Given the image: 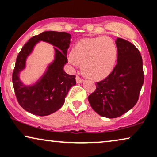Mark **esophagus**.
Wrapping results in <instances>:
<instances>
[{
    "label": "esophagus",
    "instance_id": "34e87169",
    "mask_svg": "<svg viewBox=\"0 0 157 157\" xmlns=\"http://www.w3.org/2000/svg\"><path fill=\"white\" fill-rule=\"evenodd\" d=\"M76 82L77 84H80V83H82L83 82V80L82 78H80L79 76H76Z\"/></svg>",
    "mask_w": 157,
    "mask_h": 157
}]
</instances>
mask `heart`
Returning a JSON list of instances; mask_svg holds the SVG:
<instances>
[{
	"label": "heart",
	"mask_w": 157,
	"mask_h": 157,
	"mask_svg": "<svg viewBox=\"0 0 157 157\" xmlns=\"http://www.w3.org/2000/svg\"><path fill=\"white\" fill-rule=\"evenodd\" d=\"M68 62L73 67L82 63V70L93 79H101L113 69L117 59L116 44L108 37L83 39L74 46Z\"/></svg>",
	"instance_id": "b5f03b06"
}]
</instances>
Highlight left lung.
<instances>
[{
  "label": "left lung",
  "mask_w": 157,
  "mask_h": 157,
  "mask_svg": "<svg viewBox=\"0 0 157 157\" xmlns=\"http://www.w3.org/2000/svg\"><path fill=\"white\" fill-rule=\"evenodd\" d=\"M116 44L117 64L105 79L96 83V90L88 96L92 108L108 118L122 116L136 104L144 81L139 49L121 38H117Z\"/></svg>",
  "instance_id": "obj_1"
}]
</instances>
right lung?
Wrapping results in <instances>:
<instances>
[{
    "label": "right lung",
    "instance_id": "add662e5",
    "mask_svg": "<svg viewBox=\"0 0 157 157\" xmlns=\"http://www.w3.org/2000/svg\"><path fill=\"white\" fill-rule=\"evenodd\" d=\"M70 39L71 35L67 32L44 31L31 37L18 53L12 81L18 103L26 111L39 116L53 113L62 108L70 89L76 85L75 75L67 74L63 69L67 63ZM41 40L56 47L55 59L34 84L26 86L20 80V73L25 68L27 57L35 45Z\"/></svg>",
    "mask_w": 157,
    "mask_h": 157
}]
</instances>
